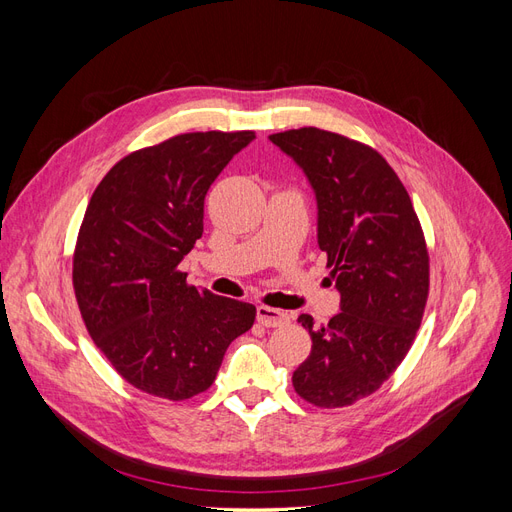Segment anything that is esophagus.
Returning <instances> with one entry per match:
<instances>
[{"mask_svg":"<svg viewBox=\"0 0 512 512\" xmlns=\"http://www.w3.org/2000/svg\"><path fill=\"white\" fill-rule=\"evenodd\" d=\"M256 318L262 324V327H284V324L290 322V316L282 309H275V307H267V305H258L256 309Z\"/></svg>","mask_w":512,"mask_h":512,"instance_id":"34e87169","label":"esophagus"}]
</instances>
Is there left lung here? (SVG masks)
I'll return each instance as SVG.
<instances>
[{"instance_id": "obj_1", "label": "left lung", "mask_w": 512, "mask_h": 512, "mask_svg": "<svg viewBox=\"0 0 512 512\" xmlns=\"http://www.w3.org/2000/svg\"><path fill=\"white\" fill-rule=\"evenodd\" d=\"M297 162L318 200V245L342 294L329 324L299 322L312 352L292 374L301 399L352 406L389 380L421 327L429 254L410 194L376 149L348 136L299 128L271 134Z\"/></svg>"}]
</instances>
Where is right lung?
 Here are the masks:
<instances>
[{
	"label": "right lung",
	"mask_w": 512,
	"mask_h": 512,
	"mask_svg": "<svg viewBox=\"0 0 512 512\" xmlns=\"http://www.w3.org/2000/svg\"><path fill=\"white\" fill-rule=\"evenodd\" d=\"M256 138L188 132L121 158L91 196L72 286L85 327L134 389L170 401L207 391L256 307L188 284L179 262L203 237L211 183Z\"/></svg>",
	"instance_id": "obj_1"
}]
</instances>
